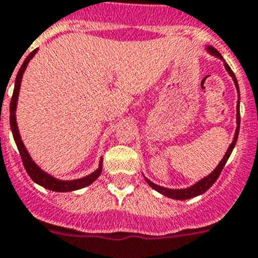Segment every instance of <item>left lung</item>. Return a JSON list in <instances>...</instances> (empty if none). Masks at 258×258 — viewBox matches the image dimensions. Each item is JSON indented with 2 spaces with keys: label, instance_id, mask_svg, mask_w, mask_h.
<instances>
[{
  "label": "left lung",
  "instance_id": "8db88e82",
  "mask_svg": "<svg viewBox=\"0 0 258 258\" xmlns=\"http://www.w3.org/2000/svg\"><path fill=\"white\" fill-rule=\"evenodd\" d=\"M207 51L209 53V54L214 55V57L219 58V59H222L223 63H225L226 71H227L228 75L231 76L232 80H234L235 87H236V91H237V97L240 98V95H239V84H237V80H236V78H235V74L232 73V70L230 69V66L226 63L225 59H223V57L221 55V53H219L217 49H214L213 46H210V45L207 46ZM239 104H240V100H237V105H236V130H235V135H234V139H232V143L230 144V147H228L227 152L225 153V156H223V158L221 160V162L218 163V166L213 170L209 175L205 176V178H203L201 180H199L197 183H195V184L191 185V187L180 188V189H172V188L161 187V185H158V184H156V183L151 182V180H149L147 176H144L145 182L151 185L154 191L160 192V194H162L163 196L170 197V199H174V200H188V199H192V197H196V196H199V195H203L204 192H207L208 189H209V188L212 187L214 183H216L217 179H218L219 174H221L222 169L225 167L226 162H227V160H228V157L231 156L232 149H234L235 144H236L237 135H239V126H240V111H239Z\"/></svg>",
  "mask_w": 258,
  "mask_h": 258
}]
</instances>
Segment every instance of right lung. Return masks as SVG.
Here are the masks:
<instances>
[{
    "instance_id": "add662e5",
    "label": "right lung",
    "mask_w": 258,
    "mask_h": 258,
    "mask_svg": "<svg viewBox=\"0 0 258 258\" xmlns=\"http://www.w3.org/2000/svg\"><path fill=\"white\" fill-rule=\"evenodd\" d=\"M39 49H35V50L31 53L28 57L24 59L23 64L21 66L19 71H18L17 79H15V87L14 92H13V97H11L10 102V126L11 131H13V136H14L15 144L18 147V151L21 153L22 161H23L24 169L28 172V175L31 176L33 182L37 183L41 187L46 188V189H50V191L55 192H70V191H76V189H80V188H84L87 185L92 184L95 182L96 179L100 176L102 171V157L100 160V163H98V167L95 170V171L89 174L87 176H83L80 179H74V180H61V179L54 178L53 175L45 172L41 167L32 160V157L30 156L27 148L24 147L23 140L21 138V134H19V128H18V123H17V115H15V111H17V105H18V97H19V89H21V83L22 79H23V74L27 69V64L30 63V61L33 58V55L37 53Z\"/></svg>"
}]
</instances>
